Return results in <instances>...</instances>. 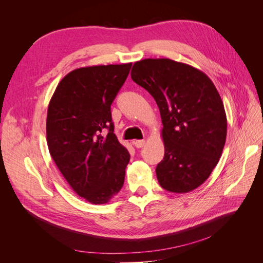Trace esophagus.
Instances as JSON below:
<instances>
[{"label": "esophagus", "mask_w": 263, "mask_h": 263, "mask_svg": "<svg viewBox=\"0 0 263 263\" xmlns=\"http://www.w3.org/2000/svg\"><path fill=\"white\" fill-rule=\"evenodd\" d=\"M145 144H146V141H145L144 139L135 140V141H134V145H135V147H136V148H142V147L145 146Z\"/></svg>", "instance_id": "esophagus-1"}]
</instances>
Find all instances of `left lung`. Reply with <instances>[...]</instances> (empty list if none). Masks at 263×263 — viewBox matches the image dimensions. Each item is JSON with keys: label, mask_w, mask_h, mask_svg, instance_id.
Listing matches in <instances>:
<instances>
[{"label": "left lung", "mask_w": 263, "mask_h": 263, "mask_svg": "<svg viewBox=\"0 0 263 263\" xmlns=\"http://www.w3.org/2000/svg\"><path fill=\"white\" fill-rule=\"evenodd\" d=\"M130 76L160 110L164 157L156 168L159 183L169 192H191L211 176L225 146L227 118L218 91L201 70L166 58L135 62Z\"/></svg>", "instance_id": "obj_1"}]
</instances>
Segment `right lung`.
<instances>
[{"label": "right lung", "mask_w": 263, "mask_h": 263, "mask_svg": "<svg viewBox=\"0 0 263 263\" xmlns=\"http://www.w3.org/2000/svg\"><path fill=\"white\" fill-rule=\"evenodd\" d=\"M130 68L124 63L76 69L59 82L49 102V153L69 185L92 204L108 203L124 184L130 156L114 134L110 105Z\"/></svg>", "instance_id": "obj_1"}]
</instances>
